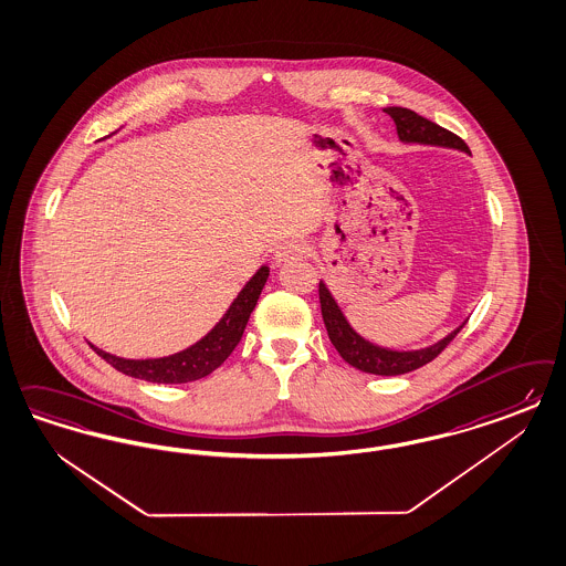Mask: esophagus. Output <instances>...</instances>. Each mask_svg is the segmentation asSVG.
<instances>
[{
    "mask_svg": "<svg viewBox=\"0 0 566 566\" xmlns=\"http://www.w3.org/2000/svg\"><path fill=\"white\" fill-rule=\"evenodd\" d=\"M304 255H306V245H304L302 241H285V243H281V245L274 250L276 264L292 262V260L304 258Z\"/></svg>",
    "mask_w": 566,
    "mask_h": 566,
    "instance_id": "esophagus-1",
    "label": "esophagus"
}]
</instances>
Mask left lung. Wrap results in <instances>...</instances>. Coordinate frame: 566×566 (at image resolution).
Segmentation results:
<instances>
[{"instance_id":"1","label":"left lung","mask_w":566,"mask_h":566,"mask_svg":"<svg viewBox=\"0 0 566 566\" xmlns=\"http://www.w3.org/2000/svg\"><path fill=\"white\" fill-rule=\"evenodd\" d=\"M385 112L394 118L401 142L454 147V149L469 151V146L452 130L439 127L436 123H431L429 118H422L415 109L391 106V108H385ZM318 297H321V312H323V321H325L331 344L339 352V356L346 360L347 365H352L354 368L363 370V373H370V375L394 377V375H403V373L417 370L420 366L429 365L457 337L458 331L464 327V325H460L457 331H452L448 337H443L438 344L415 349V352L385 349V347L368 344L354 328L347 325L344 314L339 311V306L335 304V300L331 297L325 283H318Z\"/></svg>"}]
</instances>
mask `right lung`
<instances>
[{"label":"right lung","instance_id":"add662e5","mask_svg":"<svg viewBox=\"0 0 566 566\" xmlns=\"http://www.w3.org/2000/svg\"><path fill=\"white\" fill-rule=\"evenodd\" d=\"M269 279V266H262L258 273L245 283V287L233 300L231 308L220 318L219 325L212 328L196 346L187 347L179 354L151 360H127L93 347L97 356H102L109 366L125 373L128 377L144 379L151 384H189L208 377L217 370L235 349L243 335V328L250 321L260 292Z\"/></svg>","mask_w":566,"mask_h":566}]
</instances>
